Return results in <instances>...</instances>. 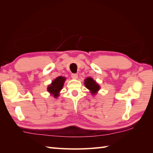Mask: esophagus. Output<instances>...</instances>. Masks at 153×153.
Wrapping results in <instances>:
<instances>
[{"instance_id":"34e87169","label":"esophagus","mask_w":153,"mask_h":153,"mask_svg":"<svg viewBox=\"0 0 153 153\" xmlns=\"http://www.w3.org/2000/svg\"><path fill=\"white\" fill-rule=\"evenodd\" d=\"M71 77H72L73 79H77V77H78V76H77V74H71Z\"/></svg>"}]
</instances>
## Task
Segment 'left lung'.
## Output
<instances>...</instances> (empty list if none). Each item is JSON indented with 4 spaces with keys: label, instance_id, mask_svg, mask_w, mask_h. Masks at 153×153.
<instances>
[{
    "label": "left lung",
    "instance_id": "left-lung-1",
    "mask_svg": "<svg viewBox=\"0 0 153 153\" xmlns=\"http://www.w3.org/2000/svg\"><path fill=\"white\" fill-rule=\"evenodd\" d=\"M85 85L87 89L91 91L92 94H95L100 89L99 85L97 84L91 77H87L86 79H85Z\"/></svg>",
    "mask_w": 153,
    "mask_h": 153
}]
</instances>
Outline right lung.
Masks as SVG:
<instances>
[{
  "instance_id": "1",
  "label": "right lung",
  "mask_w": 153,
  "mask_h": 153,
  "mask_svg": "<svg viewBox=\"0 0 153 153\" xmlns=\"http://www.w3.org/2000/svg\"><path fill=\"white\" fill-rule=\"evenodd\" d=\"M65 79H66V78L64 77H58L53 81L51 85L48 87V91L51 93V94H53L55 98H56V97L59 95H58V93H59L60 91L62 89Z\"/></svg>"
}]
</instances>
